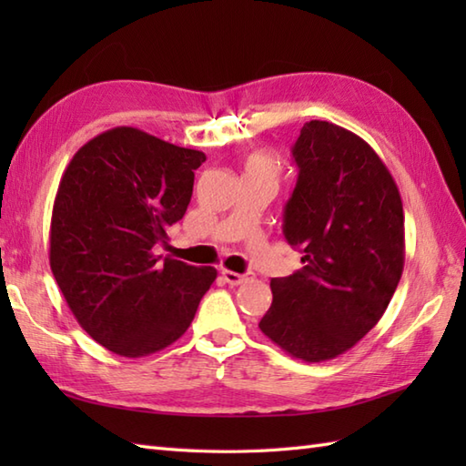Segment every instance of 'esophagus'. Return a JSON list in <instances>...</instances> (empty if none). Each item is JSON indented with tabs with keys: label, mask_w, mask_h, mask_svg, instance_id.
Here are the masks:
<instances>
[{
	"label": "esophagus",
	"mask_w": 466,
	"mask_h": 466,
	"mask_svg": "<svg viewBox=\"0 0 466 466\" xmlns=\"http://www.w3.org/2000/svg\"><path fill=\"white\" fill-rule=\"evenodd\" d=\"M222 279H224L228 284H230V286H238V284L248 280L250 274H238V272H232V270L222 268Z\"/></svg>",
	"instance_id": "obj_1"
}]
</instances>
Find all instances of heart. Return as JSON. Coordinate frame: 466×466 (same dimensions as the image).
Returning <instances> with one entry per match:
<instances>
[{
  "mask_svg": "<svg viewBox=\"0 0 466 466\" xmlns=\"http://www.w3.org/2000/svg\"><path fill=\"white\" fill-rule=\"evenodd\" d=\"M244 174H258L276 180L280 174V164L270 152H254L244 162Z\"/></svg>",
  "mask_w": 466,
  "mask_h": 466,
  "instance_id": "obj_1",
  "label": "heart"
}]
</instances>
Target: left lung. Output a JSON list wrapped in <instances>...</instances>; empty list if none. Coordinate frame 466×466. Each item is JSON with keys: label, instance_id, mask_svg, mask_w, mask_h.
Here are the masks:
<instances>
[{"label": "left lung", "instance_id": "1", "mask_svg": "<svg viewBox=\"0 0 466 466\" xmlns=\"http://www.w3.org/2000/svg\"><path fill=\"white\" fill-rule=\"evenodd\" d=\"M299 180L284 238L302 270L270 282L260 330L306 362L336 359L372 330L404 268V214L389 167L344 127L306 122L292 146Z\"/></svg>", "mask_w": 466, "mask_h": 466}]
</instances>
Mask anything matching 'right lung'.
Here are the masks:
<instances>
[{
	"mask_svg": "<svg viewBox=\"0 0 466 466\" xmlns=\"http://www.w3.org/2000/svg\"><path fill=\"white\" fill-rule=\"evenodd\" d=\"M206 154L137 127L76 152L59 182L49 266L76 320L127 359L166 349L192 324L216 270L156 254L190 204Z\"/></svg>",
	"mask_w": 466,
	"mask_h": 466,
	"instance_id": "1",
	"label": "right lung"
}]
</instances>
